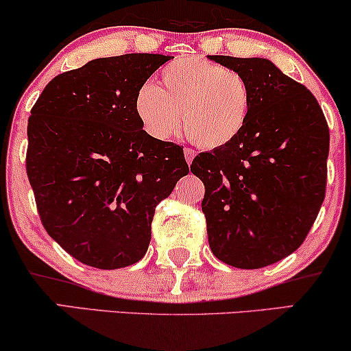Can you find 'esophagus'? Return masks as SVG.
<instances>
[{"label":"esophagus","instance_id":"1","mask_svg":"<svg viewBox=\"0 0 351 351\" xmlns=\"http://www.w3.org/2000/svg\"><path fill=\"white\" fill-rule=\"evenodd\" d=\"M184 154H185V159H186V162H189V166L192 165V161H193V156H195V152L192 148H184Z\"/></svg>","mask_w":351,"mask_h":351}]
</instances>
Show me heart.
Masks as SVG:
<instances>
[{
  "label": "heart",
  "instance_id": "obj_1",
  "mask_svg": "<svg viewBox=\"0 0 351 351\" xmlns=\"http://www.w3.org/2000/svg\"><path fill=\"white\" fill-rule=\"evenodd\" d=\"M135 112L153 138L169 140L184 130L204 149L235 142L253 112V88L247 77L203 58H179L161 71V84H143Z\"/></svg>",
  "mask_w": 351,
  "mask_h": 351
}]
</instances>
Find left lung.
I'll return each mask as SVG.
<instances>
[{"label":"left lung","mask_w":351,"mask_h":351,"mask_svg":"<svg viewBox=\"0 0 351 351\" xmlns=\"http://www.w3.org/2000/svg\"><path fill=\"white\" fill-rule=\"evenodd\" d=\"M253 88L242 135L195 156L204 184L202 209L213 254L240 269H259L304 242L326 197L329 127L306 86L269 59L211 56Z\"/></svg>","instance_id":"obj_1"}]
</instances>
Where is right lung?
Masks as SVG:
<instances>
[{
    "label": "right lung",
    "instance_id": "1",
    "mask_svg": "<svg viewBox=\"0 0 351 351\" xmlns=\"http://www.w3.org/2000/svg\"><path fill=\"white\" fill-rule=\"evenodd\" d=\"M171 56L99 58L54 77L30 111L27 177L45 230L98 269L135 265L154 208L189 174L184 147L143 130L138 88Z\"/></svg>",
    "mask_w": 351,
    "mask_h": 351
}]
</instances>
